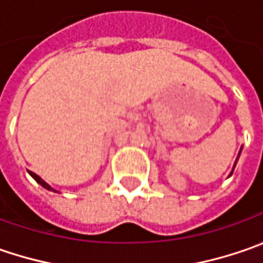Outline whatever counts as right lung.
<instances>
[{"label":"right lung","mask_w":263,"mask_h":263,"mask_svg":"<svg viewBox=\"0 0 263 263\" xmlns=\"http://www.w3.org/2000/svg\"><path fill=\"white\" fill-rule=\"evenodd\" d=\"M29 174H30V176L33 177V178H35L36 181H37V183H39V184H41V186H44V187H45V189H48V190H54V189H52V187L49 186V184H46L45 181H44V180H42V178H41V177H39V176H36L35 173H32V171H29Z\"/></svg>","instance_id":"1"}]
</instances>
